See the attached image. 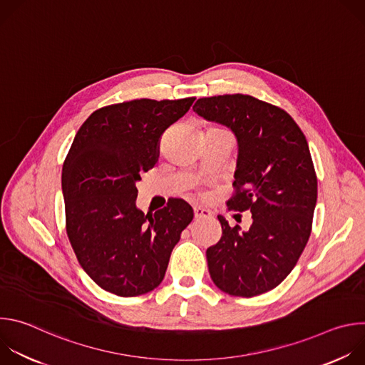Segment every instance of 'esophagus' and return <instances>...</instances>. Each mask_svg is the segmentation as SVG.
Listing matches in <instances>:
<instances>
[{"mask_svg": "<svg viewBox=\"0 0 365 365\" xmlns=\"http://www.w3.org/2000/svg\"><path fill=\"white\" fill-rule=\"evenodd\" d=\"M193 217H195V220H202V218H211L212 214H211V211L205 210V207L197 206L193 210Z\"/></svg>", "mask_w": 365, "mask_h": 365, "instance_id": "esophagus-1", "label": "esophagus"}]
</instances>
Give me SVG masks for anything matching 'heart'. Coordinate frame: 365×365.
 Returning a JSON list of instances; mask_svg holds the SVG:
<instances>
[{"label": "heart", "mask_w": 365, "mask_h": 365, "mask_svg": "<svg viewBox=\"0 0 365 365\" xmlns=\"http://www.w3.org/2000/svg\"><path fill=\"white\" fill-rule=\"evenodd\" d=\"M207 133H212V134H225V135H230V133H228L225 128H222V127H218V125H212V127H210V128H207Z\"/></svg>", "instance_id": "heart-1"}]
</instances>
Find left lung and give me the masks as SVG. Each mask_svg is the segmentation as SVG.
Returning <instances> with one entry per match:
<instances>
[{
  "instance_id": "left-lung-1",
  "label": "left lung",
  "mask_w": 365,
  "mask_h": 365,
  "mask_svg": "<svg viewBox=\"0 0 365 365\" xmlns=\"http://www.w3.org/2000/svg\"><path fill=\"white\" fill-rule=\"evenodd\" d=\"M193 111L234 131L238 160L227 206L252 220L241 232L218 217L221 240L206 250L211 279L231 296L266 293L289 276L310 237L318 178L306 137L284 110L251 95L200 98Z\"/></svg>"
}]
</instances>
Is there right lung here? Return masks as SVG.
<instances>
[{"label":"right lung","instance_id":"1","mask_svg":"<svg viewBox=\"0 0 365 365\" xmlns=\"http://www.w3.org/2000/svg\"><path fill=\"white\" fill-rule=\"evenodd\" d=\"M193 101L113 103L93 111L75 135L62 170L66 232L81 267L103 290L123 297L154 290L193 220L182 199L147 215L135 206L140 173L154 168L162 134Z\"/></svg>","mask_w":365,"mask_h":365}]
</instances>
